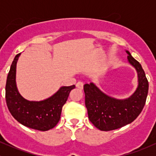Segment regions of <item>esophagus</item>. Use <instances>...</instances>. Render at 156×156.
<instances>
[{
  "label": "esophagus",
  "mask_w": 156,
  "mask_h": 156,
  "mask_svg": "<svg viewBox=\"0 0 156 156\" xmlns=\"http://www.w3.org/2000/svg\"><path fill=\"white\" fill-rule=\"evenodd\" d=\"M76 87L78 89H80V90H82V89H83V82H80V81L78 82V83H76Z\"/></svg>",
  "instance_id": "obj_1"
}]
</instances>
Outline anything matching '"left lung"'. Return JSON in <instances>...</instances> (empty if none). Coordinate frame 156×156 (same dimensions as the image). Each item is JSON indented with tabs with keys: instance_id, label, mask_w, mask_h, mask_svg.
<instances>
[{
	"instance_id": "obj_1",
	"label": "left lung",
	"mask_w": 156,
	"mask_h": 156,
	"mask_svg": "<svg viewBox=\"0 0 156 156\" xmlns=\"http://www.w3.org/2000/svg\"><path fill=\"white\" fill-rule=\"evenodd\" d=\"M128 53V61L135 68L138 75V87L128 98L116 99L107 95L94 83L83 86L85 105L89 119L97 128L108 131L120 128L136 119L144 108L149 83L141 65Z\"/></svg>"
}]
</instances>
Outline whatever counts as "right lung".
Listing matches in <instances>:
<instances>
[{"label": "right lung", "mask_w": 156, "mask_h": 156, "mask_svg": "<svg viewBox=\"0 0 156 156\" xmlns=\"http://www.w3.org/2000/svg\"><path fill=\"white\" fill-rule=\"evenodd\" d=\"M20 53L11 65L6 84V101L11 114L17 122L32 129L46 131L54 128L60 119L62 109L76 86L62 87L53 95L41 101L23 98L16 85V66Z\"/></svg>", "instance_id": "right-lung-1"}]
</instances>
